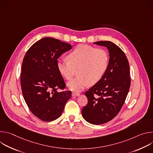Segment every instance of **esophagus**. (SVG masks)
<instances>
[{"label": "esophagus", "instance_id": "obj_1", "mask_svg": "<svg viewBox=\"0 0 153 153\" xmlns=\"http://www.w3.org/2000/svg\"><path fill=\"white\" fill-rule=\"evenodd\" d=\"M80 95V93H77V92H73V93H72V96H76V97H77V96H79Z\"/></svg>", "mask_w": 153, "mask_h": 153}]
</instances>
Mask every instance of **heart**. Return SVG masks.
Returning a JSON list of instances; mask_svg holds the SVG:
<instances>
[{"mask_svg":"<svg viewBox=\"0 0 153 153\" xmlns=\"http://www.w3.org/2000/svg\"><path fill=\"white\" fill-rule=\"evenodd\" d=\"M68 60L60 59L57 62L59 73L67 80H71L78 70L79 76L68 83V88L79 91L100 80L106 72L109 57L103 48L80 44L71 51Z\"/></svg>","mask_w":153,"mask_h":153,"instance_id":"b5f03b06","label":"heart"}]
</instances>
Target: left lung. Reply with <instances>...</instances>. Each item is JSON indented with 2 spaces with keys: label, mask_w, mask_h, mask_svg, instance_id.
Segmentation results:
<instances>
[{
  "label": "left lung",
  "mask_w": 153,
  "mask_h": 153,
  "mask_svg": "<svg viewBox=\"0 0 153 153\" xmlns=\"http://www.w3.org/2000/svg\"><path fill=\"white\" fill-rule=\"evenodd\" d=\"M93 43L106 47L110 59L102 78L85 92L88 102L82 114L86 122L101 125L114 118L125 101L131 83L129 66L123 51L112 42Z\"/></svg>",
  "instance_id": "1"
}]
</instances>
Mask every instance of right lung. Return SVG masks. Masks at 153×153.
I'll return each mask as SVG.
<instances>
[{
  "label": "right lung",
  "instance_id": "obj_1",
  "mask_svg": "<svg viewBox=\"0 0 153 153\" xmlns=\"http://www.w3.org/2000/svg\"><path fill=\"white\" fill-rule=\"evenodd\" d=\"M72 48L68 43L44 37L27 51L22 66L20 82L25 101L39 119L50 122L59 118L71 91L58 92L65 83L57 67V59Z\"/></svg>",
  "mask_w": 153,
  "mask_h": 153
}]
</instances>
